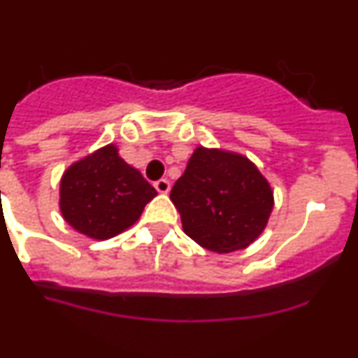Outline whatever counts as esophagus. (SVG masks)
<instances>
[{
    "instance_id": "esophagus-1",
    "label": "esophagus",
    "mask_w": 358,
    "mask_h": 358,
    "mask_svg": "<svg viewBox=\"0 0 358 358\" xmlns=\"http://www.w3.org/2000/svg\"><path fill=\"white\" fill-rule=\"evenodd\" d=\"M154 187H155V190H157V192H161V194H168L169 192V180H166V178H161V180H157V182L154 183Z\"/></svg>"
}]
</instances>
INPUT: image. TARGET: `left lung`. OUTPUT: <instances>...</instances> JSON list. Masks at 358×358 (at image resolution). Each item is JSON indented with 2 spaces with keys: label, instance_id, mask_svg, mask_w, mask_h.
Returning a JSON list of instances; mask_svg holds the SVG:
<instances>
[{
  "label": "left lung",
  "instance_id": "8db88e82",
  "mask_svg": "<svg viewBox=\"0 0 358 358\" xmlns=\"http://www.w3.org/2000/svg\"><path fill=\"white\" fill-rule=\"evenodd\" d=\"M169 197L185 234L217 253L255 241L273 210L271 187L248 159L203 147L196 148Z\"/></svg>",
  "mask_w": 358,
  "mask_h": 358
}]
</instances>
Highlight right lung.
<instances>
[{"mask_svg": "<svg viewBox=\"0 0 358 358\" xmlns=\"http://www.w3.org/2000/svg\"><path fill=\"white\" fill-rule=\"evenodd\" d=\"M157 190L119 157L113 145L75 162L61 180V213L82 234L108 239L140 218Z\"/></svg>", "mask_w": 358, "mask_h": 358, "instance_id": "right-lung-1", "label": "right lung"}]
</instances>
